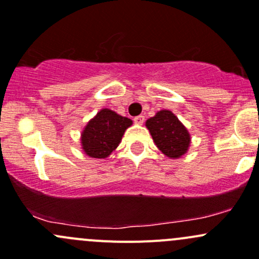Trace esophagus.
Returning <instances> with one entry per match:
<instances>
[{
  "instance_id": "esophagus-1",
  "label": "esophagus",
  "mask_w": 259,
  "mask_h": 259,
  "mask_svg": "<svg viewBox=\"0 0 259 259\" xmlns=\"http://www.w3.org/2000/svg\"><path fill=\"white\" fill-rule=\"evenodd\" d=\"M144 120H145V117L143 116V115H139V116H135L134 117V122L135 124H143V122H144Z\"/></svg>"
}]
</instances>
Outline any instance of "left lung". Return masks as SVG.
Listing matches in <instances>:
<instances>
[{"instance_id":"left-lung-1","label":"left lung","mask_w":259,"mask_h":259,"mask_svg":"<svg viewBox=\"0 0 259 259\" xmlns=\"http://www.w3.org/2000/svg\"><path fill=\"white\" fill-rule=\"evenodd\" d=\"M146 127L161 153L169 158H180L188 150L190 137L184 125L171 111L161 110L146 120Z\"/></svg>"}]
</instances>
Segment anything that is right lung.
I'll list each match as a JSON object with an SVG mask.
<instances>
[{
  "mask_svg": "<svg viewBox=\"0 0 259 259\" xmlns=\"http://www.w3.org/2000/svg\"><path fill=\"white\" fill-rule=\"evenodd\" d=\"M132 122L130 119L120 116L109 109L99 111L81 134V143L86 155L99 159L110 155Z\"/></svg>",
  "mask_w": 259,
  "mask_h": 259,
  "instance_id": "1",
  "label": "right lung"
}]
</instances>
